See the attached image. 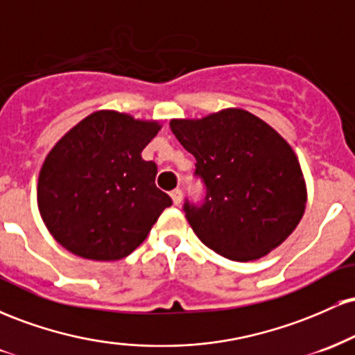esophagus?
Here are the masks:
<instances>
[{
  "instance_id": "1",
  "label": "esophagus",
  "mask_w": 355,
  "mask_h": 355,
  "mask_svg": "<svg viewBox=\"0 0 355 355\" xmlns=\"http://www.w3.org/2000/svg\"><path fill=\"white\" fill-rule=\"evenodd\" d=\"M170 197H172V200H173V203L175 205H180L182 203V197H183V193H182V190H173L172 193H170Z\"/></svg>"
}]
</instances>
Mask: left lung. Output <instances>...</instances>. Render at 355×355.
I'll list each match as a JSON object with an SVG mask.
<instances>
[{"mask_svg":"<svg viewBox=\"0 0 355 355\" xmlns=\"http://www.w3.org/2000/svg\"><path fill=\"white\" fill-rule=\"evenodd\" d=\"M173 135L197 160L207 185L203 205L185 203L190 227L225 259L248 262L270 254L299 225L307 185L285 138L254 113L225 108L170 121Z\"/></svg>","mask_w":355,"mask_h":355,"instance_id":"8db88e82","label":"left lung"}]
</instances>
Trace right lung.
Wrapping results in <instances>:
<instances>
[{
    "label": "right lung",
    "mask_w": 355,
    "mask_h": 355,
    "mask_svg": "<svg viewBox=\"0 0 355 355\" xmlns=\"http://www.w3.org/2000/svg\"><path fill=\"white\" fill-rule=\"evenodd\" d=\"M162 125L98 110L44 158L36 200L53 239L96 262L125 259L146 239L172 198L157 189V165L141 152Z\"/></svg>",
    "instance_id": "add662e5"
}]
</instances>
